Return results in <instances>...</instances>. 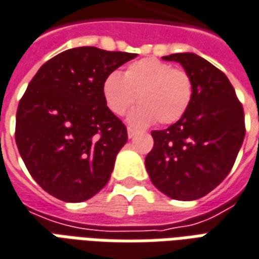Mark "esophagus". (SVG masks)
<instances>
[{
  "label": "esophagus",
  "instance_id": "esophagus-1",
  "mask_svg": "<svg viewBox=\"0 0 259 259\" xmlns=\"http://www.w3.org/2000/svg\"><path fill=\"white\" fill-rule=\"evenodd\" d=\"M136 133H137V132H136L133 127H127V136H129V139H133L136 136Z\"/></svg>",
  "mask_w": 259,
  "mask_h": 259
}]
</instances>
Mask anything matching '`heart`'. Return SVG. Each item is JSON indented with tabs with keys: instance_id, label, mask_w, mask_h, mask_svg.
I'll return each instance as SVG.
<instances>
[{
	"instance_id": "1",
	"label": "heart",
	"mask_w": 259,
	"mask_h": 259,
	"mask_svg": "<svg viewBox=\"0 0 259 259\" xmlns=\"http://www.w3.org/2000/svg\"><path fill=\"white\" fill-rule=\"evenodd\" d=\"M102 94L115 115H123L136 101L140 104L129 120L137 126L153 122L171 124L189 109L193 97L191 75L158 59H142L126 67L123 75L111 73L102 82Z\"/></svg>"
}]
</instances>
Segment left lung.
<instances>
[{"instance_id": "8db88e82", "label": "left lung", "mask_w": 259, "mask_h": 259, "mask_svg": "<svg viewBox=\"0 0 259 259\" xmlns=\"http://www.w3.org/2000/svg\"><path fill=\"white\" fill-rule=\"evenodd\" d=\"M192 78L189 109L177 123L153 130L154 147L146 168L154 186L169 198L195 200L229 175L241 148L244 109L223 71L195 53L164 56Z\"/></svg>"}]
</instances>
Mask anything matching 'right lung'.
<instances>
[{"label":"right lung","instance_id":"1","mask_svg":"<svg viewBox=\"0 0 259 259\" xmlns=\"http://www.w3.org/2000/svg\"><path fill=\"white\" fill-rule=\"evenodd\" d=\"M136 56L70 49L29 82L16 111L15 142L29 174L54 198L84 202L108 184L127 130L106 106L102 82Z\"/></svg>","mask_w":259,"mask_h":259}]
</instances>
